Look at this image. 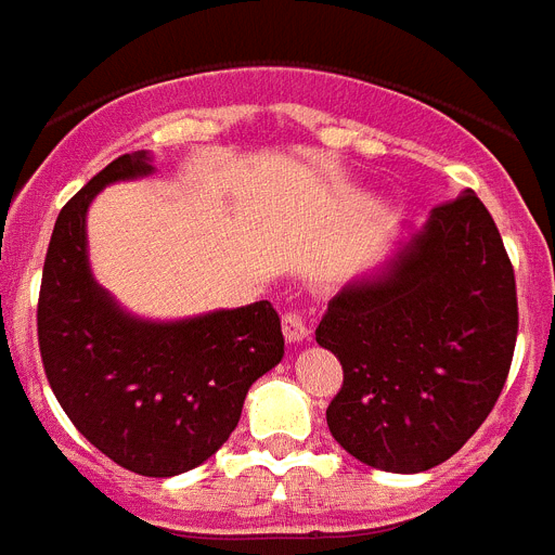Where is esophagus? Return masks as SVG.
<instances>
[{"label":"esophagus","mask_w":555,"mask_h":555,"mask_svg":"<svg viewBox=\"0 0 555 555\" xmlns=\"http://www.w3.org/2000/svg\"><path fill=\"white\" fill-rule=\"evenodd\" d=\"M282 333H285V339L293 341V345L305 341L310 336L308 317L301 310H287L285 317H282Z\"/></svg>","instance_id":"34e87169"}]
</instances>
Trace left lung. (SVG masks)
Wrapping results in <instances>:
<instances>
[{
    "instance_id": "8db88e82",
    "label": "left lung",
    "mask_w": 555,
    "mask_h": 555,
    "mask_svg": "<svg viewBox=\"0 0 555 555\" xmlns=\"http://www.w3.org/2000/svg\"><path fill=\"white\" fill-rule=\"evenodd\" d=\"M516 333L513 264L488 207L465 191L327 305L317 341L345 371L327 404L333 439L387 473L448 462L496 404Z\"/></svg>"
}]
</instances>
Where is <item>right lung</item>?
I'll use <instances>...</instances> for the list:
<instances>
[{
  "instance_id": "obj_1",
  "label": "right lung",
  "mask_w": 555,
  "mask_h": 555,
  "mask_svg": "<svg viewBox=\"0 0 555 555\" xmlns=\"http://www.w3.org/2000/svg\"><path fill=\"white\" fill-rule=\"evenodd\" d=\"M153 173L125 153L59 210L39 291V353L59 404L85 439L125 470L165 479L193 470L236 430L259 376L285 356L270 301L179 322H147L90 273L88 207L102 188Z\"/></svg>"
}]
</instances>
